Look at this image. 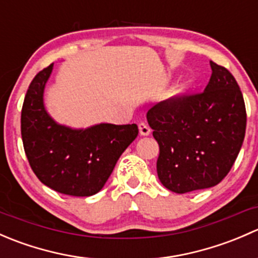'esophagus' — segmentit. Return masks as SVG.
Listing matches in <instances>:
<instances>
[{
  "instance_id": "1",
  "label": "esophagus",
  "mask_w": 258,
  "mask_h": 258,
  "mask_svg": "<svg viewBox=\"0 0 258 258\" xmlns=\"http://www.w3.org/2000/svg\"><path fill=\"white\" fill-rule=\"evenodd\" d=\"M139 130L141 136H148L151 134V128L146 122H140L139 123Z\"/></svg>"
}]
</instances>
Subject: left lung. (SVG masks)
<instances>
[{
	"label": "left lung",
	"instance_id": "obj_1",
	"mask_svg": "<svg viewBox=\"0 0 258 258\" xmlns=\"http://www.w3.org/2000/svg\"><path fill=\"white\" fill-rule=\"evenodd\" d=\"M204 92L161 101L147 112L160 146L157 175L176 194L220 183L232 168L246 132V107L235 77L211 61Z\"/></svg>",
	"mask_w": 258,
	"mask_h": 258
}]
</instances>
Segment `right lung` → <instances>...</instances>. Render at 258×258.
<instances>
[{"mask_svg": "<svg viewBox=\"0 0 258 258\" xmlns=\"http://www.w3.org/2000/svg\"><path fill=\"white\" fill-rule=\"evenodd\" d=\"M53 63L31 82L21 111L23 148L43 184L69 196L97 194L119 156L139 135L137 124L101 123L87 130L57 124L43 106V90Z\"/></svg>", "mask_w": 258, "mask_h": 258, "instance_id": "add662e5", "label": "right lung"}]
</instances>
